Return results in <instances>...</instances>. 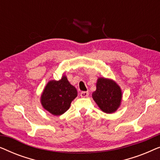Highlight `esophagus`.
<instances>
[{
	"mask_svg": "<svg viewBox=\"0 0 160 160\" xmlns=\"http://www.w3.org/2000/svg\"><path fill=\"white\" fill-rule=\"evenodd\" d=\"M80 95H81V97L82 98H87V97H88V95H89V92H82L80 93Z\"/></svg>",
	"mask_w": 160,
	"mask_h": 160,
	"instance_id": "esophagus-1",
	"label": "esophagus"
}]
</instances>
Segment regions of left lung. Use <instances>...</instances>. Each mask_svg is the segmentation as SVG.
I'll return each mask as SVG.
<instances>
[{
    "label": "left lung",
    "instance_id": "1",
    "mask_svg": "<svg viewBox=\"0 0 160 160\" xmlns=\"http://www.w3.org/2000/svg\"><path fill=\"white\" fill-rule=\"evenodd\" d=\"M122 90L112 79L98 78L92 98L98 107L106 113L115 112L121 104Z\"/></svg>",
    "mask_w": 160,
    "mask_h": 160
}]
</instances>
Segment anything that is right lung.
Segmentation results:
<instances>
[{"label":"right lung","mask_w":160,"mask_h":160,"mask_svg":"<svg viewBox=\"0 0 160 160\" xmlns=\"http://www.w3.org/2000/svg\"><path fill=\"white\" fill-rule=\"evenodd\" d=\"M77 95L75 87L63 75L60 80L47 83L41 96V102L43 108L52 115L60 116L68 110Z\"/></svg>","instance_id":"1"}]
</instances>
